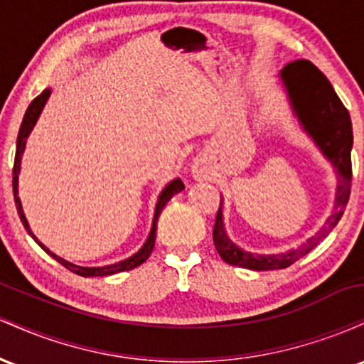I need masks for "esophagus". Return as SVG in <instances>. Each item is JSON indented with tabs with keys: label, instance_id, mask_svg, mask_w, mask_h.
Listing matches in <instances>:
<instances>
[{
	"label": "esophagus",
	"instance_id": "1",
	"mask_svg": "<svg viewBox=\"0 0 364 364\" xmlns=\"http://www.w3.org/2000/svg\"><path fill=\"white\" fill-rule=\"evenodd\" d=\"M193 174L196 178H202L203 176V168L200 164H195L193 166Z\"/></svg>",
	"mask_w": 364,
	"mask_h": 364
}]
</instances>
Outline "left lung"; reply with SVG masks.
<instances>
[{"instance_id":"8db88e82","label":"left lung","mask_w":364,"mask_h":364,"mask_svg":"<svg viewBox=\"0 0 364 364\" xmlns=\"http://www.w3.org/2000/svg\"><path fill=\"white\" fill-rule=\"evenodd\" d=\"M281 80L287 92L292 112L304 132L311 136L315 145L332 162L337 173L336 205L323 228L311 236L306 243L296 250L279 255H255L236 246L225 235L223 219V202L217 210L214 225V245L217 253L229 265L245 267L252 270L286 269L296 260L311 252L341 220L349 202L350 179V149H353V124L349 111L336 94L323 73L308 60H298L286 65L281 72Z\"/></svg>"}]
</instances>
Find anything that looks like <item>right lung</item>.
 Here are the masks:
<instances>
[{
    "instance_id": "obj_1",
    "label": "right lung",
    "mask_w": 364,
    "mask_h": 364,
    "mask_svg": "<svg viewBox=\"0 0 364 364\" xmlns=\"http://www.w3.org/2000/svg\"><path fill=\"white\" fill-rule=\"evenodd\" d=\"M49 95H51V89H46V90H43V94L37 95L34 101L31 102V106H28L27 111H25L23 121H22V124H20V129H18V136H16L15 164H14V196H15V205H16V212H18V215H20V220H22L23 228L27 229L28 235L34 237L36 243L39 245L44 252H48L49 255H51L54 260L60 262L63 267H66L68 270H72L73 274L82 275V277H104V275H112V274H118V272H124V270L135 269V267L141 265V263L147 260V258L150 257V253H152L154 245H156L157 219H159V215H161L162 208L166 207V203H168L174 195L179 193L181 190H185V185H183L181 179L176 178V179H173L171 183H168L164 190L161 191V195H159V200L156 203V214H154L152 229H150V235L147 237V241H145V245L141 246L139 252H136L135 255H132V257L127 258V260H121L118 263H112V265H106V267H80V265H75V263H70L68 260H65V258L58 257V255H54L53 252H49V248H46V246L34 236V232L31 231V225H28L27 219H25V214L22 210V203H20V198H18V174H20V164H22V154L25 150V144H27L28 135H31L32 128L36 127L37 119H39L41 112H43L46 102H48V99H49Z\"/></svg>"
}]
</instances>
